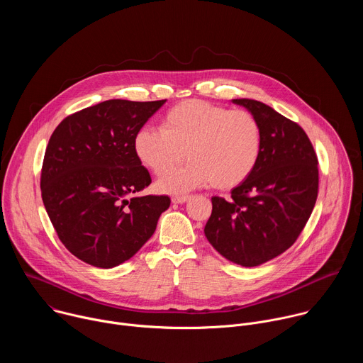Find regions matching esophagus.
Instances as JSON below:
<instances>
[{
  "label": "esophagus",
  "instance_id": "1",
  "mask_svg": "<svg viewBox=\"0 0 363 363\" xmlns=\"http://www.w3.org/2000/svg\"><path fill=\"white\" fill-rule=\"evenodd\" d=\"M188 199H191V196H188V195H182V196H172V202H174V203H184V202H186Z\"/></svg>",
  "mask_w": 363,
  "mask_h": 363
}]
</instances>
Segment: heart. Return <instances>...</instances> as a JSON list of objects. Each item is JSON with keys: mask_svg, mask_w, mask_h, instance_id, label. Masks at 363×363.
Listing matches in <instances>:
<instances>
[{"mask_svg": "<svg viewBox=\"0 0 363 363\" xmlns=\"http://www.w3.org/2000/svg\"><path fill=\"white\" fill-rule=\"evenodd\" d=\"M133 146L139 161L158 177L187 153L191 162L158 182L164 192L179 194L208 182L216 189H231L255 169L262 157L263 130L248 111H230L191 99L171 108L161 128L139 129Z\"/></svg>", "mask_w": 363, "mask_h": 363, "instance_id": "1", "label": "heart"}]
</instances>
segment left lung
Returning <instances> with one entry per match:
<instances>
[{
  "label": "left lung",
  "instance_id": "1",
  "mask_svg": "<svg viewBox=\"0 0 363 363\" xmlns=\"http://www.w3.org/2000/svg\"><path fill=\"white\" fill-rule=\"evenodd\" d=\"M262 125V157L231 198L213 196L205 237L227 260L260 266L290 248L319 192L318 157L306 132L262 101L234 99Z\"/></svg>",
  "mask_w": 363,
  "mask_h": 363
}]
</instances>
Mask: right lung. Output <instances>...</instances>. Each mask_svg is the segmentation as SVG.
Instances as JSON below:
<instances>
[{
	"mask_svg": "<svg viewBox=\"0 0 363 363\" xmlns=\"http://www.w3.org/2000/svg\"><path fill=\"white\" fill-rule=\"evenodd\" d=\"M165 101H101L63 119L48 140L40 178L45 211L65 247L90 266L129 260L169 208L167 195L133 196L152 182L135 135Z\"/></svg>",
	"mask_w": 363,
	"mask_h": 363,
	"instance_id": "right-lung-1",
	"label": "right lung"
}]
</instances>
